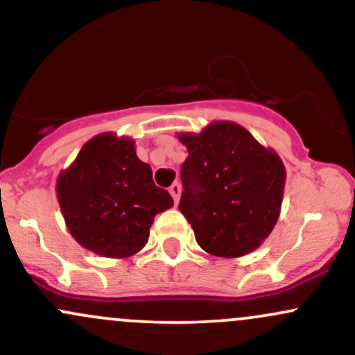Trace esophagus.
Masks as SVG:
<instances>
[{
  "label": "esophagus",
  "mask_w": 355,
  "mask_h": 355,
  "mask_svg": "<svg viewBox=\"0 0 355 355\" xmlns=\"http://www.w3.org/2000/svg\"><path fill=\"white\" fill-rule=\"evenodd\" d=\"M170 193H171V197H173L175 202H178V199H180V193H182V187H180V184H178V182H175V184L171 185Z\"/></svg>",
  "instance_id": "1"
}]
</instances>
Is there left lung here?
<instances>
[{"mask_svg": "<svg viewBox=\"0 0 355 355\" xmlns=\"http://www.w3.org/2000/svg\"><path fill=\"white\" fill-rule=\"evenodd\" d=\"M178 139L189 151L178 209L200 248L225 259L259 248L281 214V156L231 121L212 122L199 134L180 132Z\"/></svg>", "mask_w": 355, "mask_h": 355, "instance_id": "obj_1", "label": "left lung"}]
</instances>
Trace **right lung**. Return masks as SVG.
I'll use <instances>...</instances> for the list:
<instances>
[{
	"label": "right lung",
	"mask_w": 355,
	"mask_h": 355,
	"mask_svg": "<svg viewBox=\"0 0 355 355\" xmlns=\"http://www.w3.org/2000/svg\"><path fill=\"white\" fill-rule=\"evenodd\" d=\"M71 236L107 259H128L144 248L155 216L173 206L156 187L130 137L103 132L83 144L55 184Z\"/></svg>",
	"instance_id": "obj_1"
}]
</instances>
